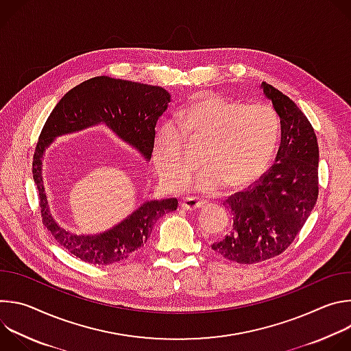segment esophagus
<instances>
[{
  "instance_id": "obj_1",
  "label": "esophagus",
  "mask_w": 351,
  "mask_h": 351,
  "mask_svg": "<svg viewBox=\"0 0 351 351\" xmlns=\"http://www.w3.org/2000/svg\"><path fill=\"white\" fill-rule=\"evenodd\" d=\"M204 206H206L204 202H199V199H197L194 197H187L183 199V203H182V208L186 211H195V210L203 208Z\"/></svg>"
}]
</instances>
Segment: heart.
Returning a JSON list of instances; mask_svg holds the SVG:
<instances>
[{"label": "heart", "mask_w": 351, "mask_h": 351, "mask_svg": "<svg viewBox=\"0 0 351 351\" xmlns=\"http://www.w3.org/2000/svg\"><path fill=\"white\" fill-rule=\"evenodd\" d=\"M278 137L279 121L268 106H241L214 93H198L175 115L173 125L158 128L153 158L161 180L179 191L190 183L194 172L183 141L203 147L204 168L197 187L208 193L225 183L240 189L268 169Z\"/></svg>", "instance_id": "b5f03b06"}]
</instances>
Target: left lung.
I'll return each instance as SVG.
<instances>
[{
    "label": "left lung",
    "mask_w": 351,
    "mask_h": 351,
    "mask_svg": "<svg viewBox=\"0 0 351 351\" xmlns=\"http://www.w3.org/2000/svg\"><path fill=\"white\" fill-rule=\"evenodd\" d=\"M280 119L275 164L244 191L228 197L230 232L211 244L239 264H256L282 254L304 226L318 198V141L307 117L268 83L261 84Z\"/></svg>",
    "instance_id": "obj_1"
}]
</instances>
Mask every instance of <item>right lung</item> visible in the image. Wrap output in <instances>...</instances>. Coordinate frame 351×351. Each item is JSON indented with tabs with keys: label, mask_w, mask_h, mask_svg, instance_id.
Returning <instances> with one entry per match:
<instances>
[{
	"label": "right lung",
	"mask_w": 351,
	"mask_h": 351,
	"mask_svg": "<svg viewBox=\"0 0 351 351\" xmlns=\"http://www.w3.org/2000/svg\"><path fill=\"white\" fill-rule=\"evenodd\" d=\"M169 101V93L160 86L97 76L69 90L47 118L33 156V179L38 190L41 219L60 245L76 258L94 265L126 260L144 245L157 219L178 208V199L145 202L104 233L94 236L69 233L56 222L48 210L41 176V158L45 148L58 136L103 122L125 143L136 148L145 161H149L156 125Z\"/></svg>",
	"instance_id": "obj_1"
}]
</instances>
